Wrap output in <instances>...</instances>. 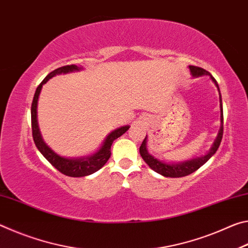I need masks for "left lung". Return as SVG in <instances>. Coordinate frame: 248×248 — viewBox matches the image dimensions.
Returning <instances> with one entry per match:
<instances>
[{"label": "left lung", "instance_id": "left-lung-1", "mask_svg": "<svg viewBox=\"0 0 248 248\" xmlns=\"http://www.w3.org/2000/svg\"><path fill=\"white\" fill-rule=\"evenodd\" d=\"M189 70L192 77H201V75H209L210 78L212 79V82L216 84L217 91H219L220 94V89L219 85L216 81V78L210 74L208 71H205L204 69H201L199 66H195V65H189ZM220 110H221V127L219 130V133H217V139L213 142L212 148L210 149L209 152L203 155V156L200 157H195L192 159H189V161H185V162H180V163H165L163 161H159L156 157H154L153 155H151L149 153L148 149H146V140H148V136H145L143 142L140 146V154L142 158L144 159V162L148 164L151 169H152L154 171L161 174L165 177H173V178H177V177H184V176H187L191 173H194L198 169H200L208 159L212 156L213 154L217 152V150L219 149L222 137H223V107H222V99H221V94H220Z\"/></svg>", "mask_w": 248, "mask_h": 248}]
</instances>
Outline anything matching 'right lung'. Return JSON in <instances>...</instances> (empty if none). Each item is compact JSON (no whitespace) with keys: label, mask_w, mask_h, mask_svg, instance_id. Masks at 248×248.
Listing matches in <instances>:
<instances>
[{"label":"right lung","mask_w":248,"mask_h":248,"mask_svg":"<svg viewBox=\"0 0 248 248\" xmlns=\"http://www.w3.org/2000/svg\"><path fill=\"white\" fill-rule=\"evenodd\" d=\"M79 70H82V68H78V66L75 64H71L61 66V68H58L52 71L51 73H49L47 77L44 78V81L39 84L38 87H37L31 104L32 138L37 149L39 150V152L44 155L50 164L56 167V169L59 171H61L62 174L70 176V177H83V176L91 175L102 169V167L107 163L109 157H110V148L112 142H114L117 138L123 136V134L130 128L129 125H124V127L114 130V131L109 133L106 137V139L103 142L102 148H100L95 154H92L90 156L86 157H63L61 156V155L57 154L51 148H49L47 143L44 141L43 137H41L40 130L38 127V121H37V104H38V98L41 89H43L44 84L47 83L48 79L53 78L54 75L61 73H69L73 72V71Z\"/></svg>","instance_id":"add662e5"}]
</instances>
